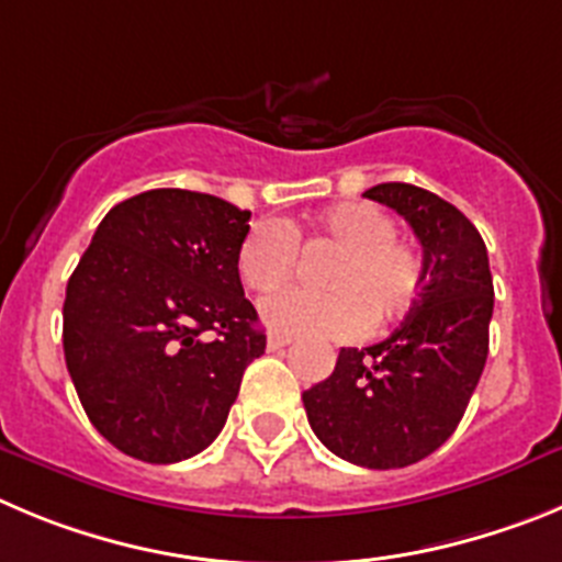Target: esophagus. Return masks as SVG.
Segmentation results:
<instances>
[{"label": "esophagus", "mask_w": 562, "mask_h": 562, "mask_svg": "<svg viewBox=\"0 0 562 562\" xmlns=\"http://www.w3.org/2000/svg\"><path fill=\"white\" fill-rule=\"evenodd\" d=\"M286 345H292L290 334H270V337H267V348H270V351H281Z\"/></svg>", "instance_id": "1"}]
</instances>
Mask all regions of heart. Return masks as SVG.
<instances>
[{
	"instance_id": "b5f03b06",
	"label": "heart",
	"mask_w": 562,
	"mask_h": 562,
	"mask_svg": "<svg viewBox=\"0 0 562 562\" xmlns=\"http://www.w3.org/2000/svg\"><path fill=\"white\" fill-rule=\"evenodd\" d=\"M395 220L373 203H345L308 225L261 220L247 231L236 270L254 292L290 284L303 250H331L317 270L326 290H290L261 303V321L284 334L345 337L364 323L368 331L393 326L418 303L424 265L418 250L395 236Z\"/></svg>"
}]
</instances>
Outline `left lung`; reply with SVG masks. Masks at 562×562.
Wrapping results in <instances>:
<instances>
[{
  "label": "left lung",
  "instance_id": "obj_1",
  "mask_svg": "<svg viewBox=\"0 0 562 562\" xmlns=\"http://www.w3.org/2000/svg\"><path fill=\"white\" fill-rule=\"evenodd\" d=\"M424 247V286L384 342L342 348L326 382L303 393L317 440L375 471L406 468L454 435L480 384L493 317V278L480 231L457 205L412 183H379Z\"/></svg>",
  "mask_w": 562,
  "mask_h": 562
}]
</instances>
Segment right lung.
I'll return each instance as SVG.
<instances>
[{
  "instance_id": "right-lung-1",
  "label": "right lung",
  "mask_w": 562,
  "mask_h": 562,
  "mask_svg": "<svg viewBox=\"0 0 562 562\" xmlns=\"http://www.w3.org/2000/svg\"><path fill=\"white\" fill-rule=\"evenodd\" d=\"M247 220L214 194L150 189L108 211L71 272L66 368L122 454L169 465L209 449L265 353L236 270Z\"/></svg>"
}]
</instances>
